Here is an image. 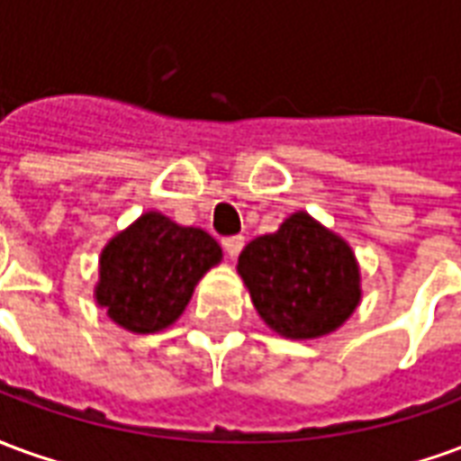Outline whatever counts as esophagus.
I'll return each instance as SVG.
<instances>
[{
  "mask_svg": "<svg viewBox=\"0 0 461 461\" xmlns=\"http://www.w3.org/2000/svg\"><path fill=\"white\" fill-rule=\"evenodd\" d=\"M221 247H224V251L230 254V259H237V257H240V251L244 249V237H241V234L227 237V240L221 241Z\"/></svg>",
  "mask_w": 461,
  "mask_h": 461,
  "instance_id": "34e87169",
  "label": "esophagus"
}]
</instances>
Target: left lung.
I'll list each match as a JSON object with an SVG mask.
<instances>
[{
    "label": "left lung",
    "instance_id": "obj_1",
    "mask_svg": "<svg viewBox=\"0 0 461 461\" xmlns=\"http://www.w3.org/2000/svg\"><path fill=\"white\" fill-rule=\"evenodd\" d=\"M237 271L257 313L284 339H321L360 303L356 254L306 212H294L274 234L251 240Z\"/></svg>",
    "mask_w": 461,
    "mask_h": 461
}]
</instances>
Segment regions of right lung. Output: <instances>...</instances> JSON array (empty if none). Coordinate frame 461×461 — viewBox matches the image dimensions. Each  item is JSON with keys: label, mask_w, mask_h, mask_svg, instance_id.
<instances>
[{"label": "right lung", "mask_w": 461, "mask_h": 461, "mask_svg": "<svg viewBox=\"0 0 461 461\" xmlns=\"http://www.w3.org/2000/svg\"><path fill=\"white\" fill-rule=\"evenodd\" d=\"M220 261L221 247L204 230L145 212L101 251L95 301L125 330L155 333L180 319Z\"/></svg>", "instance_id": "obj_1"}]
</instances>
